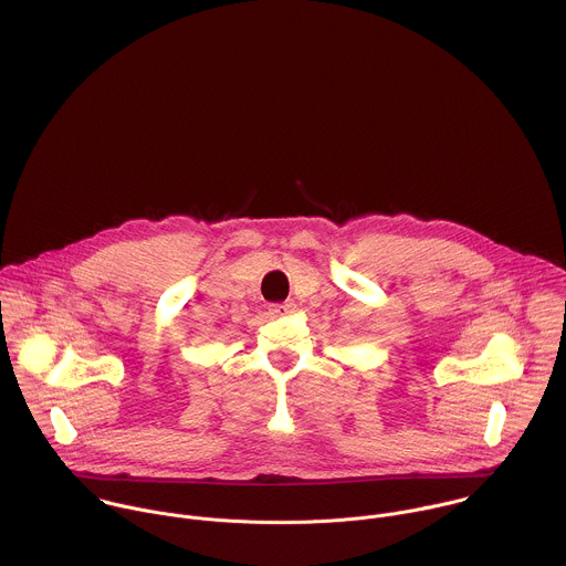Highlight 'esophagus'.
Wrapping results in <instances>:
<instances>
[{"label": "esophagus", "mask_w": 566, "mask_h": 566, "mask_svg": "<svg viewBox=\"0 0 566 566\" xmlns=\"http://www.w3.org/2000/svg\"><path fill=\"white\" fill-rule=\"evenodd\" d=\"M296 310V305L294 303H281V305H270V314L272 316H276V318H281V316H290L292 312Z\"/></svg>", "instance_id": "obj_1"}]
</instances>
